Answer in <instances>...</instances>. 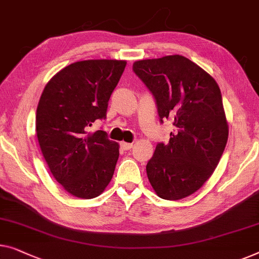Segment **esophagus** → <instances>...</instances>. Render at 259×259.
I'll return each mask as SVG.
<instances>
[{
	"instance_id": "1",
	"label": "esophagus",
	"mask_w": 259,
	"mask_h": 259,
	"mask_svg": "<svg viewBox=\"0 0 259 259\" xmlns=\"http://www.w3.org/2000/svg\"><path fill=\"white\" fill-rule=\"evenodd\" d=\"M120 146H121V148L123 149V151H128V149H131V148L133 147V144H130V142L122 141V142H120Z\"/></svg>"
}]
</instances>
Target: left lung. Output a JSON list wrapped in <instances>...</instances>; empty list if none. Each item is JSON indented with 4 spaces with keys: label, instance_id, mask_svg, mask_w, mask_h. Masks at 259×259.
I'll list each match as a JSON object with an SVG mask.
<instances>
[{
    "label": "left lung",
    "instance_id": "left-lung-1",
    "mask_svg": "<svg viewBox=\"0 0 259 259\" xmlns=\"http://www.w3.org/2000/svg\"><path fill=\"white\" fill-rule=\"evenodd\" d=\"M133 71L155 98L160 121H173L168 144L156 145L146 171L156 195L176 201L210 178L228 141L229 127L215 79L180 55L142 59Z\"/></svg>",
    "mask_w": 259,
    "mask_h": 259
}]
</instances>
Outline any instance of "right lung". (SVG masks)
I'll return each instance as SVG.
<instances>
[{"instance_id":"1","label":"right lung","mask_w":259,"mask_h":259,"mask_svg":"<svg viewBox=\"0 0 259 259\" xmlns=\"http://www.w3.org/2000/svg\"><path fill=\"white\" fill-rule=\"evenodd\" d=\"M126 62L90 59L70 64L49 80L36 112V133L54 178L79 198L99 196L114 173L119 145L92 123L106 118L108 100Z\"/></svg>"}]
</instances>
